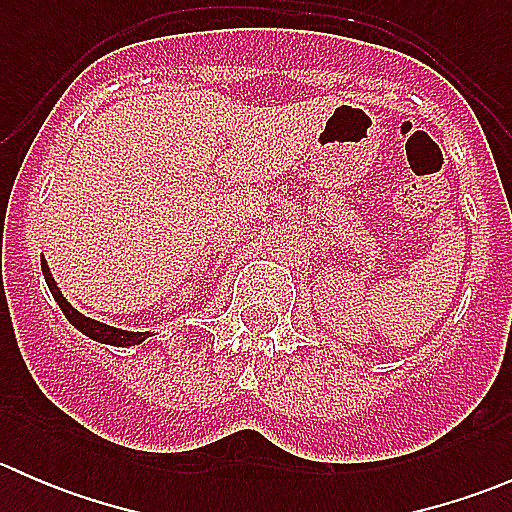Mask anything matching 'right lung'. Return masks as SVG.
<instances>
[{"instance_id": "1", "label": "right lung", "mask_w": 512, "mask_h": 512, "mask_svg": "<svg viewBox=\"0 0 512 512\" xmlns=\"http://www.w3.org/2000/svg\"><path fill=\"white\" fill-rule=\"evenodd\" d=\"M41 272H44V280H46V287H49L51 297L56 299V304H59L61 312L66 314V319H69V322L74 324L81 334H86L89 339H94V342L108 344V347H138V344L146 342L148 337H153L151 332H128V329H118V327H111V324L98 322V319L86 317V314H81L79 309L71 307L69 299L61 294V289H59V285H56L54 277H51V270H49V265H46L44 257H41Z\"/></svg>"}]
</instances>
